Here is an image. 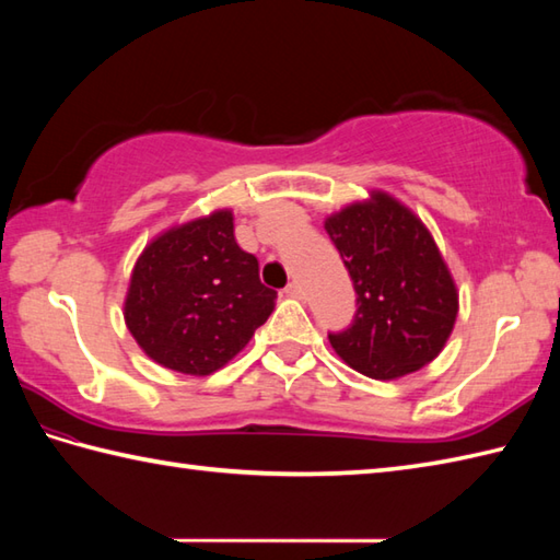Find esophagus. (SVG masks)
Masks as SVG:
<instances>
[{
	"label": "esophagus",
	"mask_w": 560,
	"mask_h": 560,
	"mask_svg": "<svg viewBox=\"0 0 560 560\" xmlns=\"http://www.w3.org/2000/svg\"><path fill=\"white\" fill-rule=\"evenodd\" d=\"M283 293H287L289 299H301V295H303V289H301V283H299V281H291L289 287L283 289Z\"/></svg>",
	"instance_id": "1"
}]
</instances>
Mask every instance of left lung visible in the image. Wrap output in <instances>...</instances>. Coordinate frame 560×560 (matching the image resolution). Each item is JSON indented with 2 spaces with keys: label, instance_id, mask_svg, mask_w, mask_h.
Here are the masks:
<instances>
[{
  "label": "left lung",
  "instance_id": "8db88e82",
  "mask_svg": "<svg viewBox=\"0 0 560 560\" xmlns=\"http://www.w3.org/2000/svg\"><path fill=\"white\" fill-rule=\"evenodd\" d=\"M349 269L355 315L329 343L353 371L392 380L443 351L457 317V289L431 233L389 195L351 205L325 221Z\"/></svg>",
  "mask_w": 560,
  "mask_h": 560
}]
</instances>
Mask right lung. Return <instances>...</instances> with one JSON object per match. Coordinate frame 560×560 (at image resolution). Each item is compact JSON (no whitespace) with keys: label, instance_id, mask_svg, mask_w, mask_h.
<instances>
[{"label":"right lung","instance_id":"1","mask_svg":"<svg viewBox=\"0 0 560 560\" xmlns=\"http://www.w3.org/2000/svg\"><path fill=\"white\" fill-rule=\"evenodd\" d=\"M277 291L237 247L233 213L217 211L159 235L139 257L125 319L153 361L185 375L229 363L267 323Z\"/></svg>","mask_w":560,"mask_h":560}]
</instances>
